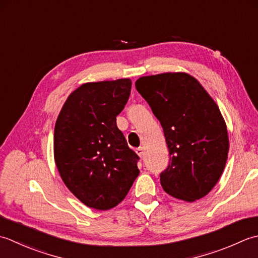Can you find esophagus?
<instances>
[{
  "mask_svg": "<svg viewBox=\"0 0 258 258\" xmlns=\"http://www.w3.org/2000/svg\"><path fill=\"white\" fill-rule=\"evenodd\" d=\"M136 152H137V155H138V156L140 157V158L144 159V157H145V150H144L143 147H139V148H137V149H136Z\"/></svg>",
  "mask_w": 258,
  "mask_h": 258,
  "instance_id": "34e87169",
  "label": "esophagus"
}]
</instances>
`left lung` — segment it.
Segmentation results:
<instances>
[{"label": "left lung", "mask_w": 258, "mask_h": 258, "mask_svg": "<svg viewBox=\"0 0 258 258\" xmlns=\"http://www.w3.org/2000/svg\"><path fill=\"white\" fill-rule=\"evenodd\" d=\"M136 89L164 129L169 165L160 183L185 202L205 197L222 176L228 156L227 128L219 108L187 73L141 77Z\"/></svg>", "instance_id": "1"}]
</instances>
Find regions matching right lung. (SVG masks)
Returning a JSON list of instances; mask_svg holds the SVG:
<instances>
[{"instance_id": "add662e5", "label": "right lung", "mask_w": 258, "mask_h": 258, "mask_svg": "<svg viewBox=\"0 0 258 258\" xmlns=\"http://www.w3.org/2000/svg\"><path fill=\"white\" fill-rule=\"evenodd\" d=\"M130 91V79L85 83L70 94L56 119V168L69 190L88 207L117 206L139 175V156L117 127Z\"/></svg>"}]
</instances>
